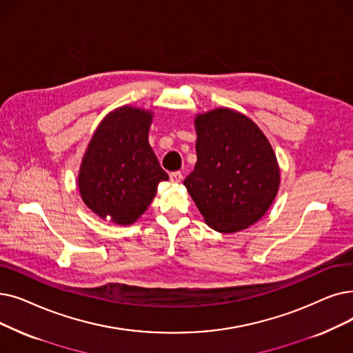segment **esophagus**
I'll return each mask as SVG.
<instances>
[{
    "mask_svg": "<svg viewBox=\"0 0 353 353\" xmlns=\"http://www.w3.org/2000/svg\"><path fill=\"white\" fill-rule=\"evenodd\" d=\"M170 180L172 183H180L183 180V174L180 172H173L170 173Z\"/></svg>",
    "mask_w": 353,
    "mask_h": 353,
    "instance_id": "34e87169",
    "label": "esophagus"
}]
</instances>
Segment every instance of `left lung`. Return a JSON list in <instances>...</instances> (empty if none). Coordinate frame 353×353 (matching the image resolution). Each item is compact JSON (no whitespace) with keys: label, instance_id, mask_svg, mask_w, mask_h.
<instances>
[{"label":"left lung","instance_id":"obj_1","mask_svg":"<svg viewBox=\"0 0 353 353\" xmlns=\"http://www.w3.org/2000/svg\"><path fill=\"white\" fill-rule=\"evenodd\" d=\"M194 128L197 161L183 185L205 222L221 234L256 223L280 188L279 161L265 134L229 108L197 114Z\"/></svg>","mask_w":353,"mask_h":353}]
</instances>
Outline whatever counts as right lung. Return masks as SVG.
<instances>
[{"mask_svg":"<svg viewBox=\"0 0 353 353\" xmlns=\"http://www.w3.org/2000/svg\"><path fill=\"white\" fill-rule=\"evenodd\" d=\"M152 111L124 105L95 130L83 154L78 188L83 203L103 221L132 225L148 209L168 174L148 143Z\"/></svg>","mask_w":353,"mask_h":353,"instance_id":"add662e5","label":"right lung"}]
</instances>
